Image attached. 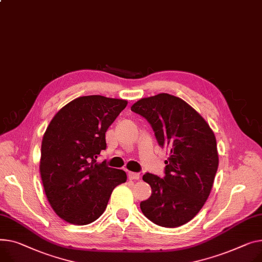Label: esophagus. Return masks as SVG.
<instances>
[{
    "label": "esophagus",
    "instance_id": "esophagus-1",
    "mask_svg": "<svg viewBox=\"0 0 262 262\" xmlns=\"http://www.w3.org/2000/svg\"><path fill=\"white\" fill-rule=\"evenodd\" d=\"M128 178L130 180H139L140 179V175L138 172H134V171H128Z\"/></svg>",
    "mask_w": 262,
    "mask_h": 262
}]
</instances>
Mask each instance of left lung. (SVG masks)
<instances>
[{"mask_svg": "<svg viewBox=\"0 0 262 262\" xmlns=\"http://www.w3.org/2000/svg\"><path fill=\"white\" fill-rule=\"evenodd\" d=\"M130 110L151 125L159 145L167 148L165 176L146 172L151 195L141 201L146 218L164 228L193 219L211 194L219 158L214 132L182 99L159 94L137 101Z\"/></svg>", "mask_w": 262, "mask_h": 262, "instance_id": "obj_1", "label": "left lung"}]
</instances>
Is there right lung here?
Listing matches in <instances>:
<instances>
[{"mask_svg":"<svg viewBox=\"0 0 262 262\" xmlns=\"http://www.w3.org/2000/svg\"><path fill=\"white\" fill-rule=\"evenodd\" d=\"M127 105L99 95L79 97L50 121L41 146L40 173L47 200L64 221L85 225L105 211L126 172L97 162L106 148L105 133Z\"/></svg>","mask_w":262,"mask_h":262,"instance_id":"right-lung-1","label":"right lung"}]
</instances>
